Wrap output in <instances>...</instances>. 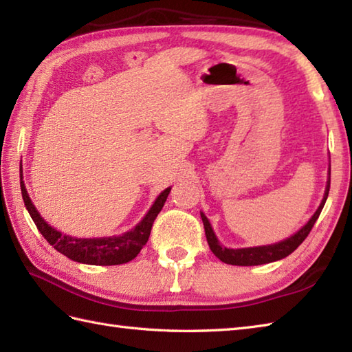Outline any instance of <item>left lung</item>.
Listing matches in <instances>:
<instances>
[{
    "mask_svg": "<svg viewBox=\"0 0 352 352\" xmlns=\"http://www.w3.org/2000/svg\"><path fill=\"white\" fill-rule=\"evenodd\" d=\"M328 175H330V169H328ZM328 192H330V178H328L322 203H320L318 210L315 212V214L311 216L310 221L305 223V226L300 231H296L294 236L284 239V241H281L278 243L254 246V248H237V250L226 248V246L219 243L218 237H216L214 231L210 226V222H208V219L206 218V214L201 212V219H203V223H204L208 246H210V250L214 256L218 257L221 261H223V263L236 265V266L266 265V263H271V261H276V260L287 257L289 254L294 252L298 246L304 242V239L309 236V233L311 231L313 226H315V222L318 221L319 214H320V212H322V208L325 206V201L328 198Z\"/></svg>",
    "mask_w": 352,
    "mask_h": 352,
    "instance_id": "8db88e82",
    "label": "left lung"
}]
</instances>
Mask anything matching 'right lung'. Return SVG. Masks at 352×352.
<instances>
[{"label":"right lung","mask_w":352,"mask_h":352,"mask_svg":"<svg viewBox=\"0 0 352 352\" xmlns=\"http://www.w3.org/2000/svg\"><path fill=\"white\" fill-rule=\"evenodd\" d=\"M21 192L24 198V204L27 210L32 216L33 222L36 223L37 230L41 234L47 239V242L52 245V248L57 250L68 258L78 261L85 265H96V266H111V265H122L126 261L133 260L144 248L148 242L149 233H151L154 219L160 213L162 207L164 206L170 188L164 189L159 197L155 198L154 204L149 208L148 213L144 216L136 227L131 228L121 236L111 237H94V239H77L72 236L62 234L60 231L52 228L48 222L39 214L30 199L25 184L22 182V163H21Z\"/></svg>","instance_id":"1"}]
</instances>
